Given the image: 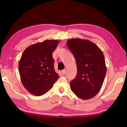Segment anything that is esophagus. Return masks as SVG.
<instances>
[{"mask_svg":"<svg viewBox=\"0 0 127 127\" xmlns=\"http://www.w3.org/2000/svg\"><path fill=\"white\" fill-rule=\"evenodd\" d=\"M65 73H66V71H65V69H63V70H62V73L63 74H65Z\"/></svg>","mask_w":127,"mask_h":127,"instance_id":"1","label":"esophagus"}]
</instances>
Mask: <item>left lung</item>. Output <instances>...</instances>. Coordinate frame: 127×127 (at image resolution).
<instances>
[{"label":"left lung","instance_id":"8db88e82","mask_svg":"<svg viewBox=\"0 0 127 127\" xmlns=\"http://www.w3.org/2000/svg\"><path fill=\"white\" fill-rule=\"evenodd\" d=\"M76 59L77 73L70 82L73 92L81 99L87 100L100 91L106 73L102 51L87 40L72 38L66 42Z\"/></svg>","mask_w":127,"mask_h":127}]
</instances>
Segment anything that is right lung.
I'll return each instance as SVG.
<instances>
[{"mask_svg":"<svg viewBox=\"0 0 127 127\" xmlns=\"http://www.w3.org/2000/svg\"><path fill=\"white\" fill-rule=\"evenodd\" d=\"M58 43L57 40H45L31 45L23 51L18 64L21 80L25 89L34 95L46 93L59 78L52 57Z\"/></svg>","mask_w":127,"mask_h":127,"instance_id":"right-lung-1","label":"right lung"}]
</instances>
